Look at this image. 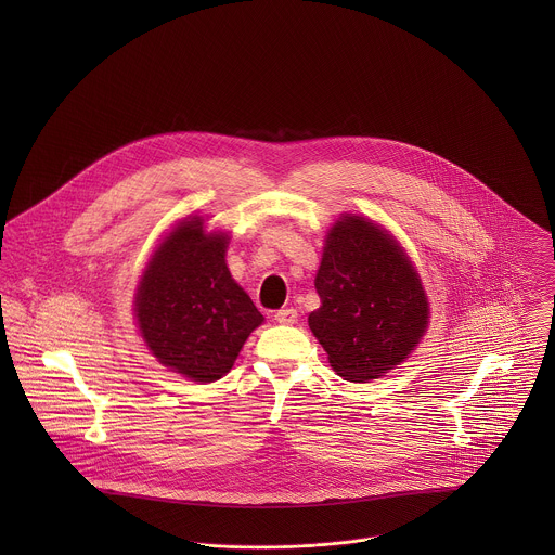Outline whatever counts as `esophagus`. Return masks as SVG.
Returning a JSON list of instances; mask_svg holds the SVG:
<instances>
[{"label":"esophagus","mask_w":555,"mask_h":555,"mask_svg":"<svg viewBox=\"0 0 555 555\" xmlns=\"http://www.w3.org/2000/svg\"><path fill=\"white\" fill-rule=\"evenodd\" d=\"M297 318H299V314H297L295 308H282V310L275 312V320H278L280 324H295Z\"/></svg>","instance_id":"34e87169"}]
</instances>
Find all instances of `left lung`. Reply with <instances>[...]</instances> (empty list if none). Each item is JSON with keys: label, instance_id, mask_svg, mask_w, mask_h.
I'll return each instance as SVG.
<instances>
[{"label": "left lung", "instance_id": "1", "mask_svg": "<svg viewBox=\"0 0 555 555\" xmlns=\"http://www.w3.org/2000/svg\"><path fill=\"white\" fill-rule=\"evenodd\" d=\"M320 308L308 322L346 380L387 374L418 344L427 299L403 249L376 224L350 216L324 245L317 280Z\"/></svg>", "mask_w": 555, "mask_h": 555}]
</instances>
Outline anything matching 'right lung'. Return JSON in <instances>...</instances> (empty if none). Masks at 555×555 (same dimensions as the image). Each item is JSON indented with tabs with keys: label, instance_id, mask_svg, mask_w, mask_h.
<instances>
[{
	"label": "right lung",
	"instance_id": "1",
	"mask_svg": "<svg viewBox=\"0 0 555 555\" xmlns=\"http://www.w3.org/2000/svg\"><path fill=\"white\" fill-rule=\"evenodd\" d=\"M227 237L183 222L159 243L137 293V320L166 367L214 383L231 372L247 335L262 322L224 262Z\"/></svg>",
	"mask_w": 555,
	"mask_h": 555
}]
</instances>
